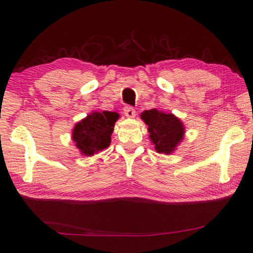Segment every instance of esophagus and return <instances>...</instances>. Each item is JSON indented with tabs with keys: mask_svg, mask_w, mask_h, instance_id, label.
Returning a JSON list of instances; mask_svg holds the SVG:
<instances>
[{
	"mask_svg": "<svg viewBox=\"0 0 253 253\" xmlns=\"http://www.w3.org/2000/svg\"><path fill=\"white\" fill-rule=\"evenodd\" d=\"M124 114H125V116L128 117V118H134L135 115H136V111L131 106L127 105V106L124 107Z\"/></svg>",
	"mask_w": 253,
	"mask_h": 253,
	"instance_id": "34e87169",
	"label": "esophagus"
}]
</instances>
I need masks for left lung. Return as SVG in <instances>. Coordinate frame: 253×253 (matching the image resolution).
Listing matches in <instances>:
<instances>
[{"mask_svg": "<svg viewBox=\"0 0 253 253\" xmlns=\"http://www.w3.org/2000/svg\"><path fill=\"white\" fill-rule=\"evenodd\" d=\"M142 119L148 126L149 137L158 153L170 154L183 139L184 127L172 114L151 109L144 111Z\"/></svg>", "mask_w": 253, "mask_h": 253, "instance_id": "1", "label": "left lung"}]
</instances>
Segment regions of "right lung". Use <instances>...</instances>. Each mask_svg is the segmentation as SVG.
Wrapping results in <instances>:
<instances>
[{
    "mask_svg": "<svg viewBox=\"0 0 253 253\" xmlns=\"http://www.w3.org/2000/svg\"><path fill=\"white\" fill-rule=\"evenodd\" d=\"M119 115L113 111L92 113L77 124L72 132L76 146L87 156L102 151L110 145L115 122Z\"/></svg>",
    "mask_w": 253,
    "mask_h": 253,
    "instance_id": "right-lung-1",
    "label": "right lung"
}]
</instances>
